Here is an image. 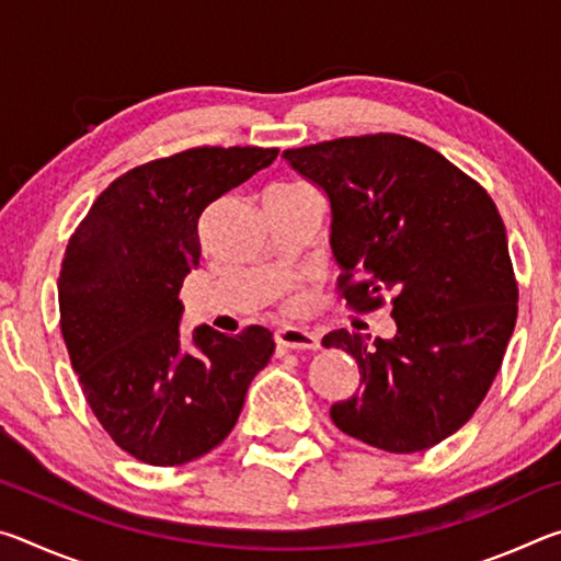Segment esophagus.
<instances>
[{"instance_id": "obj_1", "label": "esophagus", "mask_w": 561, "mask_h": 561, "mask_svg": "<svg viewBox=\"0 0 561 561\" xmlns=\"http://www.w3.org/2000/svg\"><path fill=\"white\" fill-rule=\"evenodd\" d=\"M274 344H277L279 351H317L319 339L304 329L284 327L274 334Z\"/></svg>"}]
</instances>
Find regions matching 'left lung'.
Returning a JSON list of instances; mask_svg holds the SVG:
<instances>
[{
    "label": "left lung",
    "mask_w": 561,
    "mask_h": 561,
    "mask_svg": "<svg viewBox=\"0 0 561 561\" xmlns=\"http://www.w3.org/2000/svg\"><path fill=\"white\" fill-rule=\"evenodd\" d=\"M327 195L339 287L358 311L391 301L396 334L346 329L327 348L356 358L360 391L331 421L388 453L460 431L500 371L517 321L507 234L492 197L438 150L396 133L284 150Z\"/></svg>",
    "instance_id": "left-lung-1"
}]
</instances>
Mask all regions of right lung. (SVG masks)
Masks as SVG:
<instances>
[{"mask_svg":"<svg viewBox=\"0 0 561 561\" xmlns=\"http://www.w3.org/2000/svg\"><path fill=\"white\" fill-rule=\"evenodd\" d=\"M277 148H193L103 190L66 247L61 334L93 415L148 465H183L217 448L274 354L272 331L197 327L183 346L180 287L201 264L207 205L270 168Z\"/></svg>","mask_w":561,"mask_h":561,"instance_id":"add662e5","label":"right lung"}]
</instances>
